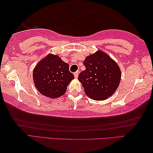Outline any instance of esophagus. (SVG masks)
Wrapping results in <instances>:
<instances>
[{
  "mask_svg": "<svg viewBox=\"0 0 153 153\" xmlns=\"http://www.w3.org/2000/svg\"><path fill=\"white\" fill-rule=\"evenodd\" d=\"M74 75L75 79H77V77H78V75H79V71L75 72L74 73Z\"/></svg>",
  "mask_w": 153,
  "mask_h": 153,
  "instance_id": "esophagus-1",
  "label": "esophagus"
}]
</instances>
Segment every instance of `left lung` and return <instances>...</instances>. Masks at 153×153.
Listing matches in <instances>:
<instances>
[{
  "label": "left lung",
  "instance_id": "left-lung-1",
  "mask_svg": "<svg viewBox=\"0 0 153 153\" xmlns=\"http://www.w3.org/2000/svg\"><path fill=\"white\" fill-rule=\"evenodd\" d=\"M83 64L86 69L79 74L78 79L87 96L94 100H104L112 96L121 81L118 64L100 50L87 56Z\"/></svg>",
  "mask_w": 153,
  "mask_h": 153
}]
</instances>
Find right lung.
Segmentation results:
<instances>
[{
  "label": "right lung",
  "mask_w": 153,
  "mask_h": 153,
  "mask_svg": "<svg viewBox=\"0 0 153 153\" xmlns=\"http://www.w3.org/2000/svg\"><path fill=\"white\" fill-rule=\"evenodd\" d=\"M74 78L69 71V64L56 55L48 54L33 70L35 87L41 94L50 98L64 95Z\"/></svg>",
  "instance_id": "obj_1"
}]
</instances>
